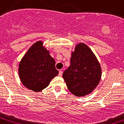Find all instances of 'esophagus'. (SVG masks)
Masks as SVG:
<instances>
[{"instance_id": "1", "label": "esophagus", "mask_w": 124, "mask_h": 124, "mask_svg": "<svg viewBox=\"0 0 124 124\" xmlns=\"http://www.w3.org/2000/svg\"><path fill=\"white\" fill-rule=\"evenodd\" d=\"M62 73H63V71H62V70H60V71H59V74H58V75H59L60 77H61L62 75Z\"/></svg>"}]
</instances>
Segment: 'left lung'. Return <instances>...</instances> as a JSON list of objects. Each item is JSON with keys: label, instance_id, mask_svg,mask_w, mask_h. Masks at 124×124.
Returning a JSON list of instances; mask_svg holds the SVG:
<instances>
[{"label": "left lung", "instance_id": "1", "mask_svg": "<svg viewBox=\"0 0 124 124\" xmlns=\"http://www.w3.org/2000/svg\"><path fill=\"white\" fill-rule=\"evenodd\" d=\"M70 62L62 75L70 92L77 97L91 93L101 77V68L96 55L86 44L77 43Z\"/></svg>", "mask_w": 124, "mask_h": 124}]
</instances>
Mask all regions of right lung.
I'll return each mask as SVG.
<instances>
[{
    "mask_svg": "<svg viewBox=\"0 0 124 124\" xmlns=\"http://www.w3.org/2000/svg\"><path fill=\"white\" fill-rule=\"evenodd\" d=\"M18 73L23 85L36 92L42 91L58 75L55 60L41 40L32 44L23 56L19 64Z\"/></svg>",
    "mask_w": 124,
    "mask_h": 124,
    "instance_id": "right-lung-1",
    "label": "right lung"
}]
</instances>
